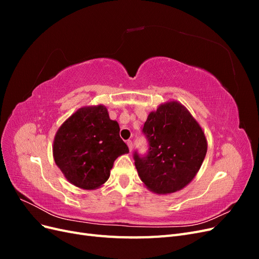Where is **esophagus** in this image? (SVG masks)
Wrapping results in <instances>:
<instances>
[{
	"mask_svg": "<svg viewBox=\"0 0 259 259\" xmlns=\"http://www.w3.org/2000/svg\"><path fill=\"white\" fill-rule=\"evenodd\" d=\"M126 144H127V146H128V149H130V150L132 151V149H133V142H132V140H127Z\"/></svg>",
	"mask_w": 259,
	"mask_h": 259,
	"instance_id": "esophagus-1",
	"label": "esophagus"
}]
</instances>
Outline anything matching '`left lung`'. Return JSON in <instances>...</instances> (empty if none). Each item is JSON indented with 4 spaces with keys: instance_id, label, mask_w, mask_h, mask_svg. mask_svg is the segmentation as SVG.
<instances>
[{
    "instance_id": "left-lung-1",
    "label": "left lung",
    "mask_w": 259,
    "mask_h": 259,
    "mask_svg": "<svg viewBox=\"0 0 259 259\" xmlns=\"http://www.w3.org/2000/svg\"><path fill=\"white\" fill-rule=\"evenodd\" d=\"M143 132L149 153L145 158L135 153L134 159L147 189L158 194L184 189L198 174L207 152L199 122L183 104L168 100L148 114Z\"/></svg>"
}]
</instances>
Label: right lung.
<instances>
[{"instance_id": "obj_1", "label": "right lung", "mask_w": 259, "mask_h": 259, "mask_svg": "<svg viewBox=\"0 0 259 259\" xmlns=\"http://www.w3.org/2000/svg\"><path fill=\"white\" fill-rule=\"evenodd\" d=\"M119 133V123L110 119L104 105L77 109L55 135V163L70 184L98 189L110 177L114 161L130 152Z\"/></svg>"}]
</instances>
